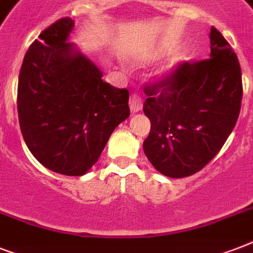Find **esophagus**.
I'll use <instances>...</instances> for the list:
<instances>
[{"instance_id":"1","label":"esophagus","mask_w":253,"mask_h":253,"mask_svg":"<svg viewBox=\"0 0 253 253\" xmlns=\"http://www.w3.org/2000/svg\"><path fill=\"white\" fill-rule=\"evenodd\" d=\"M143 107V99L140 98V95H138L136 93H132L130 95V109L132 113H138V111L142 110Z\"/></svg>"}]
</instances>
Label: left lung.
<instances>
[{"label": "left lung", "mask_w": 253, "mask_h": 253, "mask_svg": "<svg viewBox=\"0 0 253 253\" xmlns=\"http://www.w3.org/2000/svg\"><path fill=\"white\" fill-rule=\"evenodd\" d=\"M210 59L184 63L147 85L143 111L151 121L144 154L172 178L192 176L215 156L240 113L243 85L236 53L223 35L210 30Z\"/></svg>", "instance_id": "obj_1"}]
</instances>
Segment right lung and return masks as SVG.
Here are the masks:
<instances>
[{
  "label": "right lung",
  "instance_id": "right-lung-1",
  "mask_svg": "<svg viewBox=\"0 0 253 253\" xmlns=\"http://www.w3.org/2000/svg\"><path fill=\"white\" fill-rule=\"evenodd\" d=\"M65 17L30 45L18 80V118L26 146L42 166L83 176L94 166L119 123L130 115L128 91L102 72L68 38Z\"/></svg>",
  "mask_w": 253,
  "mask_h": 253
}]
</instances>
